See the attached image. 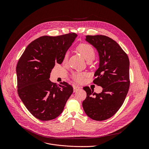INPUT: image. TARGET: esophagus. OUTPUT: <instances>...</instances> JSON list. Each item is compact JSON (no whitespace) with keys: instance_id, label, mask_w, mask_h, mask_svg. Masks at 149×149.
<instances>
[{"instance_id":"1","label":"esophagus","mask_w":149,"mask_h":149,"mask_svg":"<svg viewBox=\"0 0 149 149\" xmlns=\"http://www.w3.org/2000/svg\"><path fill=\"white\" fill-rule=\"evenodd\" d=\"M80 88V87H79V86H74L73 87V91H74V92H76L77 91H78Z\"/></svg>"}]
</instances>
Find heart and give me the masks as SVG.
<instances>
[{"instance_id":"heart-1","label":"heart","mask_w":149,"mask_h":149,"mask_svg":"<svg viewBox=\"0 0 149 149\" xmlns=\"http://www.w3.org/2000/svg\"><path fill=\"white\" fill-rule=\"evenodd\" d=\"M77 50L83 55L86 61H92L95 57V50L93 47L88 43H82L77 47ZM69 58V53L65 54L63 58V62L66 63ZM87 76V74L83 72H74L72 74L73 79L77 83H83Z\"/></svg>"}]
</instances>
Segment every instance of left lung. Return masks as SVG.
I'll return each mask as SVG.
<instances>
[{
  "mask_svg": "<svg viewBox=\"0 0 149 149\" xmlns=\"http://www.w3.org/2000/svg\"><path fill=\"white\" fill-rule=\"evenodd\" d=\"M85 40L99 53V66L93 82L101 86L103 91L96 93L89 86H84L86 97L83 107L90 118L104 120L116 113L127 96L130 84L129 58L119 45L108 37L86 36Z\"/></svg>",
  "mask_w": 149,
  "mask_h": 149,
  "instance_id": "left-lung-1",
  "label": "left lung"
}]
</instances>
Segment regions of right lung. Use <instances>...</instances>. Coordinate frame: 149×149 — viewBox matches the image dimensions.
Listing matches in <instances>:
<instances>
[{"mask_svg":"<svg viewBox=\"0 0 149 149\" xmlns=\"http://www.w3.org/2000/svg\"><path fill=\"white\" fill-rule=\"evenodd\" d=\"M77 35L45 36L30 43L16 68L18 93L29 111L43 121L54 119L63 111L73 93V87L63 81L57 85L50 80L55 63L61 64L64 55Z\"/></svg>","mask_w":149,"mask_h":149,"instance_id":"obj_1","label":"right lung"}]
</instances>
